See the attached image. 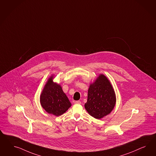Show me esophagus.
I'll use <instances>...</instances> for the list:
<instances>
[{"label": "esophagus", "mask_w": 156, "mask_h": 156, "mask_svg": "<svg viewBox=\"0 0 156 156\" xmlns=\"http://www.w3.org/2000/svg\"><path fill=\"white\" fill-rule=\"evenodd\" d=\"M75 104H80L81 102H80V101H75Z\"/></svg>", "instance_id": "1"}]
</instances>
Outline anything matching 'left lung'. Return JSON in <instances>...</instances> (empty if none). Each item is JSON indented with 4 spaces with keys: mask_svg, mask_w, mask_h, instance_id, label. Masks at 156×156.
I'll return each instance as SVG.
<instances>
[{
    "mask_svg": "<svg viewBox=\"0 0 156 156\" xmlns=\"http://www.w3.org/2000/svg\"><path fill=\"white\" fill-rule=\"evenodd\" d=\"M115 102V95L112 86L108 78L101 74L90 85L85 108L90 115L101 119L112 111Z\"/></svg>",
    "mask_w": 156,
    "mask_h": 156,
    "instance_id": "obj_1",
    "label": "left lung"
}]
</instances>
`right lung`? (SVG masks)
Returning a JSON list of instances; mask_svg holds the SVG:
<instances>
[{
  "instance_id": "1",
  "label": "right lung",
  "mask_w": 156,
  "mask_h": 156,
  "mask_svg": "<svg viewBox=\"0 0 156 156\" xmlns=\"http://www.w3.org/2000/svg\"><path fill=\"white\" fill-rule=\"evenodd\" d=\"M43 108L48 113L59 116L65 113L71 106L61 86L54 83L52 76L47 81L40 98Z\"/></svg>"
}]
</instances>
